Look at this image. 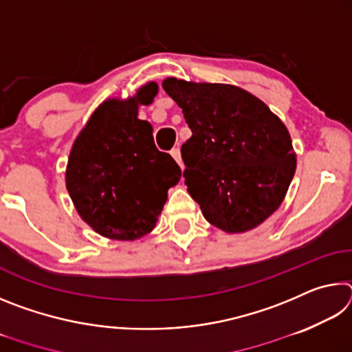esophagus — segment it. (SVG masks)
<instances>
[{
    "mask_svg": "<svg viewBox=\"0 0 352 352\" xmlns=\"http://www.w3.org/2000/svg\"><path fill=\"white\" fill-rule=\"evenodd\" d=\"M170 155H172V158L175 160V162L182 166L183 168V162H182V152H180V148H172L170 151Z\"/></svg>",
    "mask_w": 352,
    "mask_h": 352,
    "instance_id": "1",
    "label": "esophagus"
}]
</instances>
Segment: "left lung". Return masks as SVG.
Wrapping results in <instances>:
<instances>
[{
    "label": "left lung",
    "instance_id": "left-lung-1",
    "mask_svg": "<svg viewBox=\"0 0 352 352\" xmlns=\"http://www.w3.org/2000/svg\"><path fill=\"white\" fill-rule=\"evenodd\" d=\"M163 88L192 132L182 146L190 197L225 233L256 228L281 206L295 175L287 127L261 99L236 85L168 77Z\"/></svg>",
    "mask_w": 352,
    "mask_h": 352
}]
</instances>
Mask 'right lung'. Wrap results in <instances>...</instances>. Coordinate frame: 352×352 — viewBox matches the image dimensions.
I'll use <instances>...</instances> for the list:
<instances>
[{
	"label": "right lung",
	"mask_w": 352,
	"mask_h": 352,
	"mask_svg": "<svg viewBox=\"0 0 352 352\" xmlns=\"http://www.w3.org/2000/svg\"><path fill=\"white\" fill-rule=\"evenodd\" d=\"M157 82L127 99H107L71 147L65 183L77 214L98 234L136 241L151 233L180 182V166L153 142L151 122L138 119L140 105H151Z\"/></svg>",
	"instance_id": "right-lung-1"
}]
</instances>
